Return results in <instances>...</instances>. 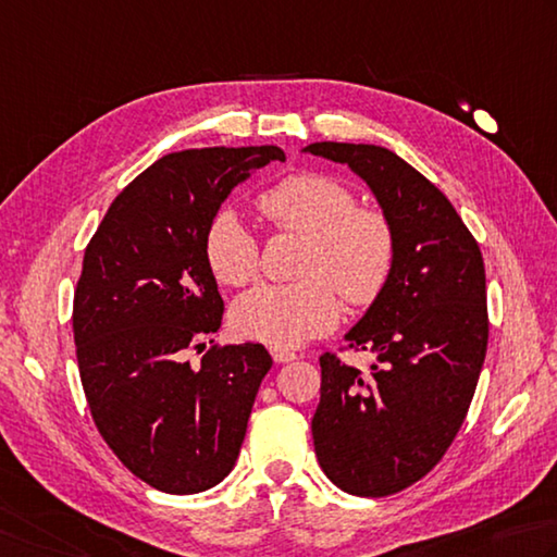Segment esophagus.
Returning a JSON list of instances; mask_svg holds the SVG:
<instances>
[{"label":"esophagus","instance_id":"1","mask_svg":"<svg viewBox=\"0 0 557 557\" xmlns=\"http://www.w3.org/2000/svg\"><path fill=\"white\" fill-rule=\"evenodd\" d=\"M270 355L277 364H287V362H292V359H297V355H294L292 350H285V347H272Z\"/></svg>","mask_w":557,"mask_h":557}]
</instances>
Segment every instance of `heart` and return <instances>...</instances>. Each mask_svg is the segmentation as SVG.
Wrapping results in <instances>:
<instances>
[{"instance_id": "heart-1", "label": "heart", "mask_w": 557, "mask_h": 557, "mask_svg": "<svg viewBox=\"0 0 557 557\" xmlns=\"http://www.w3.org/2000/svg\"><path fill=\"white\" fill-rule=\"evenodd\" d=\"M258 210L280 232L307 236V280L260 285L238 297L232 325L246 341L304 345L335 325L337 292L355 307H367L386 289L396 268V228L381 210L357 205L355 190L341 178L292 173L260 195ZM202 258L220 285L244 287L258 272L260 246L238 212L224 207L205 228Z\"/></svg>"}]
</instances>
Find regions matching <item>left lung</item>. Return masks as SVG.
I'll return each mask as SVG.
<instances>
[{
    "instance_id": "left-lung-1",
    "label": "left lung",
    "mask_w": 557,
    "mask_h": 557,
    "mask_svg": "<svg viewBox=\"0 0 557 557\" xmlns=\"http://www.w3.org/2000/svg\"><path fill=\"white\" fill-rule=\"evenodd\" d=\"M304 151L347 163L396 228L386 289L345 341L367 369L321 355L311 420L323 473L350 495L384 497L428 475L471 406L487 350L485 265L446 195L376 145L313 141Z\"/></svg>"
}]
</instances>
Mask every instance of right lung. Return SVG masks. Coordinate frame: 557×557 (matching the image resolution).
Returning <instances> with one entry per match:
<instances>
[{
  "instance_id": "obj_1",
  "label": "right lung",
  "mask_w": 557,
  "mask_h": 557,
  "mask_svg": "<svg viewBox=\"0 0 557 557\" xmlns=\"http://www.w3.org/2000/svg\"><path fill=\"white\" fill-rule=\"evenodd\" d=\"M280 147H205L161 157L108 207L86 246L72 329L91 418L129 473L169 495L232 473L258 386L263 345L188 350L220 331L224 301L202 236L238 183ZM212 343V341H210Z\"/></svg>"
}]
</instances>
